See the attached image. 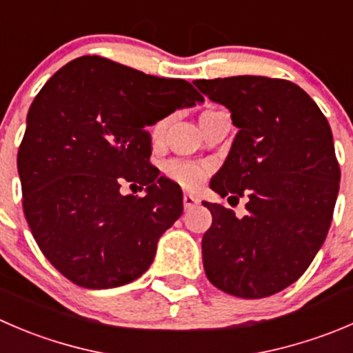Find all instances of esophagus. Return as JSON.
I'll return each instance as SVG.
<instances>
[{"label":"esophagus","mask_w":353,"mask_h":353,"mask_svg":"<svg viewBox=\"0 0 353 353\" xmlns=\"http://www.w3.org/2000/svg\"><path fill=\"white\" fill-rule=\"evenodd\" d=\"M183 203H184V208H186V210H190V208L196 207V205H198V198H194L193 194H184V196H183Z\"/></svg>","instance_id":"obj_1"}]
</instances>
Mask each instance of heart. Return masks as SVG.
Segmentation results:
<instances>
[{
  "mask_svg": "<svg viewBox=\"0 0 353 353\" xmlns=\"http://www.w3.org/2000/svg\"><path fill=\"white\" fill-rule=\"evenodd\" d=\"M210 112H214V108H208V110H205L201 115L210 114ZM165 129H167V119L157 122L152 132L153 139L157 141V139L162 138ZM163 172L167 174L169 179H172L174 183L186 188V190H194V188H198L201 183H203L205 176H207V169H205L203 165L194 162H186V160H170V162H167L165 165H163Z\"/></svg>",
  "mask_w": 353,
  "mask_h": 353,
  "instance_id": "heart-1",
  "label": "heart"
}]
</instances>
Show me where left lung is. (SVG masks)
<instances>
[{
    "label": "left lung",
    "mask_w": 353,
    "mask_h": 353,
    "mask_svg": "<svg viewBox=\"0 0 353 353\" xmlns=\"http://www.w3.org/2000/svg\"><path fill=\"white\" fill-rule=\"evenodd\" d=\"M194 85L229 108L238 128L210 188L248 200L241 219L203 201L212 214L201 239L205 274L229 295L271 296L307 271L330 231L340 190L331 128L316 101L285 79L236 75Z\"/></svg>",
    "instance_id": "left-lung-1"
}]
</instances>
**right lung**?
<instances>
[{"instance_id":"right-lung-1","label":"right lung","mask_w":353,"mask_h":353,"mask_svg":"<svg viewBox=\"0 0 353 353\" xmlns=\"http://www.w3.org/2000/svg\"><path fill=\"white\" fill-rule=\"evenodd\" d=\"M203 97L183 79L146 75L101 57L61 67L34 98L17 157L34 239L74 285L107 290L148 271L183 191L150 163L148 125ZM147 186L143 199L120 184Z\"/></svg>"}]
</instances>
